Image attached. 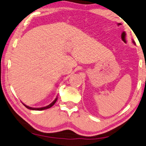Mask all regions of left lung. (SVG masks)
<instances>
[{"mask_svg": "<svg viewBox=\"0 0 146 146\" xmlns=\"http://www.w3.org/2000/svg\"><path fill=\"white\" fill-rule=\"evenodd\" d=\"M133 43H134V41H133Z\"/></svg>", "mask_w": 146, "mask_h": 146, "instance_id": "obj_1", "label": "left lung"}]
</instances>
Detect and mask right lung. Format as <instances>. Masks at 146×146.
<instances>
[{
  "label": "right lung",
  "mask_w": 146,
  "mask_h": 146,
  "mask_svg": "<svg viewBox=\"0 0 146 146\" xmlns=\"http://www.w3.org/2000/svg\"><path fill=\"white\" fill-rule=\"evenodd\" d=\"M57 97L55 98V99L53 100V101L50 104H49L48 106H45V107H42V108H32V107H29V106H27V105H25V104H23H23L27 108H28V109H29V110H46V109H48V108H51V106H53V105L55 104V103L56 102V101H57Z\"/></svg>",
  "instance_id": "1"
}]
</instances>
